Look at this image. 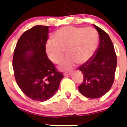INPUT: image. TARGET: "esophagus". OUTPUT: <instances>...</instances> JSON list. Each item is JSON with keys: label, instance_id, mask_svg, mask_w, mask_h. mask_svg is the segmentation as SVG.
I'll list each match as a JSON object with an SVG mask.
<instances>
[{"label": "esophagus", "instance_id": "34e87169", "mask_svg": "<svg viewBox=\"0 0 127 127\" xmlns=\"http://www.w3.org/2000/svg\"><path fill=\"white\" fill-rule=\"evenodd\" d=\"M64 76H70V75H71V72H65V73H64Z\"/></svg>", "mask_w": 127, "mask_h": 127}]
</instances>
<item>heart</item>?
<instances>
[{
    "instance_id": "1",
    "label": "heart",
    "mask_w": 127,
    "mask_h": 127,
    "mask_svg": "<svg viewBox=\"0 0 127 127\" xmlns=\"http://www.w3.org/2000/svg\"><path fill=\"white\" fill-rule=\"evenodd\" d=\"M54 39L46 42V51L50 60L59 64L65 55H68L60 65L62 70H70L77 62H88L96 52L98 42V32L92 27H76L66 26L57 30Z\"/></svg>"
}]
</instances>
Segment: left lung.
<instances>
[{
	"label": "left lung",
	"instance_id": "obj_1",
	"mask_svg": "<svg viewBox=\"0 0 127 127\" xmlns=\"http://www.w3.org/2000/svg\"><path fill=\"white\" fill-rule=\"evenodd\" d=\"M99 35V44L94 57L78 68L83 81L78 89L87 98H98L111 89L114 80L117 58L111 40L105 31L94 25Z\"/></svg>",
	"mask_w": 127,
	"mask_h": 127
}]
</instances>
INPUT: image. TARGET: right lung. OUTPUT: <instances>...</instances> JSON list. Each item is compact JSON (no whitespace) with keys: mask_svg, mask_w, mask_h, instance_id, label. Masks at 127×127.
Masks as SVG:
<instances>
[{"mask_svg":"<svg viewBox=\"0 0 127 127\" xmlns=\"http://www.w3.org/2000/svg\"><path fill=\"white\" fill-rule=\"evenodd\" d=\"M49 27L36 25L19 39L14 51L13 67L18 85L29 98L43 102L53 97L64 77L47 57Z\"/></svg>","mask_w":127,"mask_h":127,"instance_id":"obj_1","label":"right lung"}]
</instances>
